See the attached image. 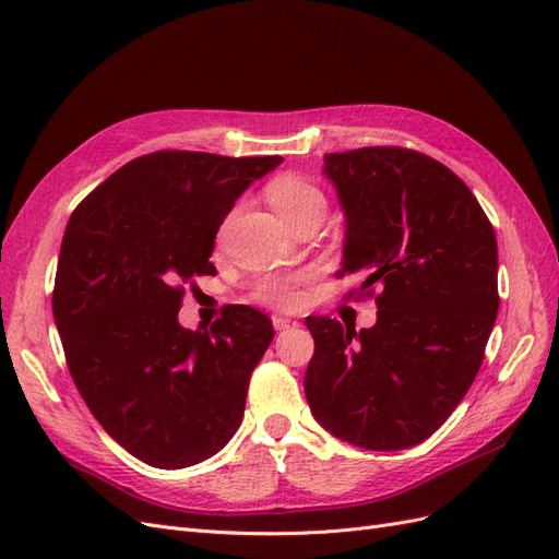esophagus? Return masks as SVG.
Here are the masks:
<instances>
[{
  "label": "esophagus",
  "mask_w": 559,
  "mask_h": 559,
  "mask_svg": "<svg viewBox=\"0 0 559 559\" xmlns=\"http://www.w3.org/2000/svg\"><path fill=\"white\" fill-rule=\"evenodd\" d=\"M273 326H275V331H286V329L298 326V321L292 319V317H280V314H275V317H273Z\"/></svg>",
  "instance_id": "obj_1"
}]
</instances>
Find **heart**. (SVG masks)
<instances>
[{
	"label": "heart",
	"instance_id": "b5f03b06",
	"mask_svg": "<svg viewBox=\"0 0 559 559\" xmlns=\"http://www.w3.org/2000/svg\"><path fill=\"white\" fill-rule=\"evenodd\" d=\"M265 195L282 222H289V218L312 210H324V195L312 181L298 175H282L273 179L267 183ZM261 298L280 308H292L298 302V292L292 282H267L263 284Z\"/></svg>",
	"mask_w": 559,
	"mask_h": 559
}]
</instances>
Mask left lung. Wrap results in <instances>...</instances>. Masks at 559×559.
<instances>
[{
    "label": "left lung",
    "mask_w": 559,
    "mask_h": 559,
    "mask_svg": "<svg viewBox=\"0 0 559 559\" xmlns=\"http://www.w3.org/2000/svg\"><path fill=\"white\" fill-rule=\"evenodd\" d=\"M345 214L343 267L378 284L376 326L308 317L314 419L366 450L413 448L466 396L497 321V238L468 186L399 146L324 156Z\"/></svg>",
    "instance_id": "obj_1"
}]
</instances>
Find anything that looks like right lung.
Listing matches in <instances>:
<instances>
[{"label": "right lung", "instance_id": "right-lung-1", "mask_svg": "<svg viewBox=\"0 0 559 559\" xmlns=\"http://www.w3.org/2000/svg\"><path fill=\"white\" fill-rule=\"evenodd\" d=\"M280 156L158 151L81 202L64 228L53 317L81 399L114 441L156 468L210 460L238 431L273 321L230 306L179 324L181 286L214 275L218 226Z\"/></svg>", "mask_w": 559, "mask_h": 559}]
</instances>
